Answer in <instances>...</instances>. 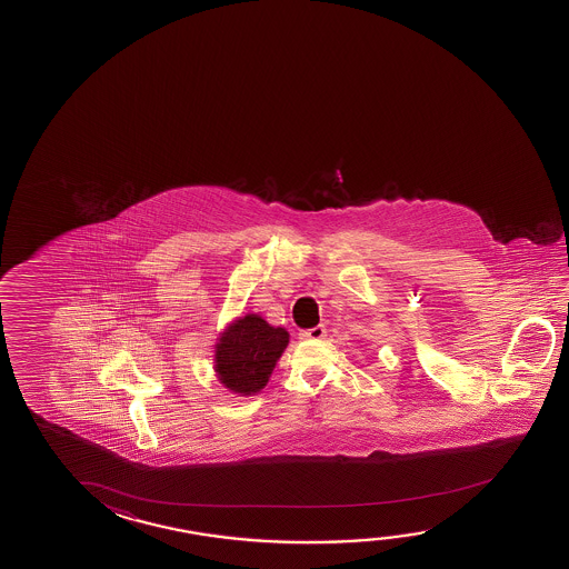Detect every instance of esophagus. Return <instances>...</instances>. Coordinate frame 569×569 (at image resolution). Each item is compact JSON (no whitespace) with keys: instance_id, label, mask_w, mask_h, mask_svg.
<instances>
[{"instance_id":"obj_1","label":"esophagus","mask_w":569,"mask_h":569,"mask_svg":"<svg viewBox=\"0 0 569 569\" xmlns=\"http://www.w3.org/2000/svg\"><path fill=\"white\" fill-rule=\"evenodd\" d=\"M323 336H326V328L323 326H316V328H310V330H305L300 333L302 340H322Z\"/></svg>"}]
</instances>
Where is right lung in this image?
<instances>
[{
    "label": "right lung",
    "mask_w": 569,
    "mask_h": 569,
    "mask_svg": "<svg viewBox=\"0 0 569 569\" xmlns=\"http://www.w3.org/2000/svg\"><path fill=\"white\" fill-rule=\"evenodd\" d=\"M289 343L284 328H272L261 316L239 318L223 331L216 351V371L233 392L251 395L263 389Z\"/></svg>",
    "instance_id": "right-lung-1"
}]
</instances>
